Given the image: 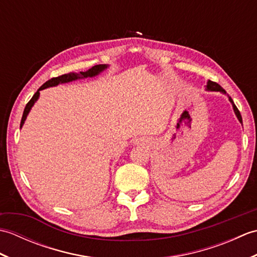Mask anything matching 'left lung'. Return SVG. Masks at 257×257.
I'll return each mask as SVG.
<instances>
[{"instance_id":"1","label":"left lung","mask_w":257,"mask_h":257,"mask_svg":"<svg viewBox=\"0 0 257 257\" xmlns=\"http://www.w3.org/2000/svg\"><path fill=\"white\" fill-rule=\"evenodd\" d=\"M205 90H207V91H220L221 94L226 95V91H225L224 89H223L219 84H216V83H214V81H211V80H207ZM227 97H228V100H230V102L232 103L233 110H234V112H235L236 117H237V119H238V121L242 123V116H241V113H239V111H238V109L236 108V106L234 105V101L232 100V98H231L230 96H228V95H227Z\"/></svg>"}]
</instances>
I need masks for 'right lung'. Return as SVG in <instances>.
Masks as SVG:
<instances>
[{
	"label": "right lung",
	"instance_id": "right-lung-1",
	"mask_svg": "<svg viewBox=\"0 0 257 257\" xmlns=\"http://www.w3.org/2000/svg\"><path fill=\"white\" fill-rule=\"evenodd\" d=\"M108 68V65L106 64H100V65H96V66L91 67L90 69L86 70V72H79V73H69V74H65L62 76H58V77H54L50 80H47L44 85H42L38 90L35 92L34 96L32 97V99L27 102V105L24 109V112H23V116H22V120H21V125L20 128L23 127V124L25 122V120L29 116V113L31 111L32 107L34 106V103L37 101L38 98H40V91L48 88V87H54V86H57L59 84H66V83H70V81H74V80H77V79H84V78H88V77H95V76L99 75L100 73H102L103 70Z\"/></svg>",
	"mask_w": 257,
	"mask_h": 257
}]
</instances>
